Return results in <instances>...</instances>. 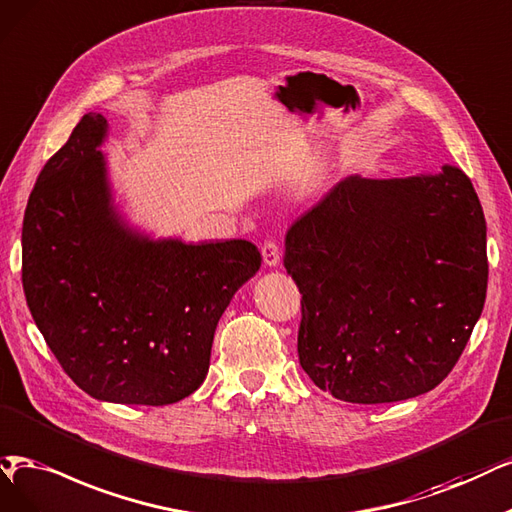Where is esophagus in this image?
Listing matches in <instances>:
<instances>
[{
	"instance_id": "obj_1",
	"label": "esophagus",
	"mask_w": 512,
	"mask_h": 512,
	"mask_svg": "<svg viewBox=\"0 0 512 512\" xmlns=\"http://www.w3.org/2000/svg\"><path fill=\"white\" fill-rule=\"evenodd\" d=\"M261 257L266 261V266H278L280 261V244L274 240H266L261 244Z\"/></svg>"
}]
</instances>
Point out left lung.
I'll return each mask as SVG.
<instances>
[{
	"label": "left lung",
	"mask_w": 512,
	"mask_h": 512,
	"mask_svg": "<svg viewBox=\"0 0 512 512\" xmlns=\"http://www.w3.org/2000/svg\"><path fill=\"white\" fill-rule=\"evenodd\" d=\"M299 365L335 399H413L456 367L487 293L485 215L456 166L346 177L287 232Z\"/></svg>",
	"instance_id": "8db88e82"
}]
</instances>
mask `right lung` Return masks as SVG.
Segmentation results:
<instances>
[{"instance_id":"obj_1","label":"right lung","mask_w":512,"mask_h":512,"mask_svg":"<svg viewBox=\"0 0 512 512\" xmlns=\"http://www.w3.org/2000/svg\"><path fill=\"white\" fill-rule=\"evenodd\" d=\"M86 113L44 164L23 219L27 306L63 371L99 401L162 407L200 388L234 293L261 266L246 240L151 242L113 211Z\"/></svg>"}]
</instances>
